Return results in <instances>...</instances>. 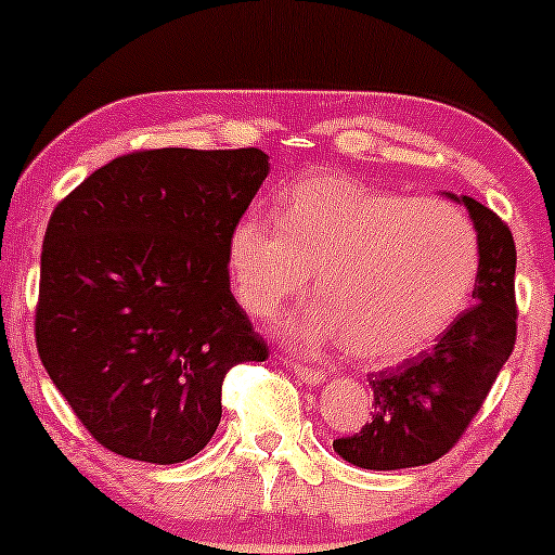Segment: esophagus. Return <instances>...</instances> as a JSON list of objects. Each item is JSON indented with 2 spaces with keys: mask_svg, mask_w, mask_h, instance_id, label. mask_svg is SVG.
<instances>
[{
  "mask_svg": "<svg viewBox=\"0 0 555 555\" xmlns=\"http://www.w3.org/2000/svg\"><path fill=\"white\" fill-rule=\"evenodd\" d=\"M292 371H295V375H299V378L310 386L323 384V380H326V371H318V367L302 365V362H292Z\"/></svg>",
  "mask_w": 555,
  "mask_h": 555,
  "instance_id": "34e87169",
  "label": "esophagus"
}]
</instances>
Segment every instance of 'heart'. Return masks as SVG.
Returning a JSON list of instances; mask_svg holds the SVG:
<instances>
[{"label":"heart","mask_w":555,"mask_h":555,"mask_svg":"<svg viewBox=\"0 0 555 555\" xmlns=\"http://www.w3.org/2000/svg\"><path fill=\"white\" fill-rule=\"evenodd\" d=\"M229 269L256 315L302 295L318 271L323 302L286 321V334L302 344L347 339L349 354L384 365L428 347L462 313L480 271V240L451 203L315 175L286 190L276 219L237 221Z\"/></svg>","instance_id":"obj_1"}]
</instances>
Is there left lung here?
<instances>
[{
  "instance_id": "left-lung-1",
  "label": "left lung",
  "mask_w": 555,
  "mask_h": 555,
  "mask_svg": "<svg viewBox=\"0 0 555 555\" xmlns=\"http://www.w3.org/2000/svg\"><path fill=\"white\" fill-rule=\"evenodd\" d=\"M467 206L480 240L473 308L438 336V344L397 367L371 373L373 412L334 451L354 467L404 469L441 460L480 412L490 386L517 341V247L506 221L475 197Z\"/></svg>"
}]
</instances>
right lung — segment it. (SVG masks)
<instances>
[{"mask_svg": "<svg viewBox=\"0 0 555 555\" xmlns=\"http://www.w3.org/2000/svg\"><path fill=\"white\" fill-rule=\"evenodd\" d=\"M269 175L260 149H154L56 203L36 347L104 449L177 464L219 428L221 386L269 344L229 289V237Z\"/></svg>", "mask_w": 555, "mask_h": 555, "instance_id": "obj_1", "label": "right lung"}]
</instances>
